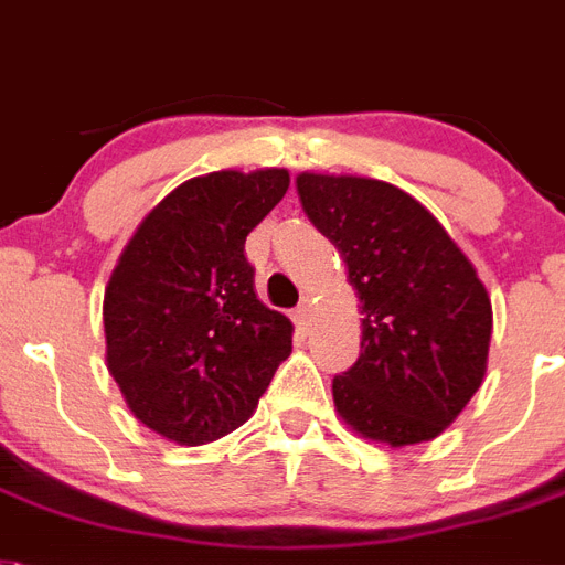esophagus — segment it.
<instances>
[{
    "label": "esophagus",
    "mask_w": 565,
    "mask_h": 565,
    "mask_svg": "<svg viewBox=\"0 0 565 565\" xmlns=\"http://www.w3.org/2000/svg\"><path fill=\"white\" fill-rule=\"evenodd\" d=\"M310 316H312V305H310V298H305V301L292 310V321H296L298 327H307L310 324Z\"/></svg>",
    "instance_id": "34e87169"
}]
</instances>
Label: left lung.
Segmentation results:
<instances>
[{"label":"left lung","mask_w":565,"mask_h":565,"mask_svg":"<svg viewBox=\"0 0 565 565\" xmlns=\"http://www.w3.org/2000/svg\"><path fill=\"white\" fill-rule=\"evenodd\" d=\"M362 301V353L333 379L335 411L391 448L443 434L480 391L491 298L445 226L402 189L353 174L296 178Z\"/></svg>","instance_id":"8db88e82"}]
</instances>
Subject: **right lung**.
Returning a JSON list of instances; mask_svg holds the SVG:
<instances>
[{"label":"right lung","instance_id":"add662e5","mask_svg":"<svg viewBox=\"0 0 565 565\" xmlns=\"http://www.w3.org/2000/svg\"><path fill=\"white\" fill-rule=\"evenodd\" d=\"M287 186V169L180 183L108 278V373L131 414L172 443L203 445L244 425L290 355L292 321L260 301L244 255Z\"/></svg>","mask_w":565,"mask_h":565}]
</instances>
